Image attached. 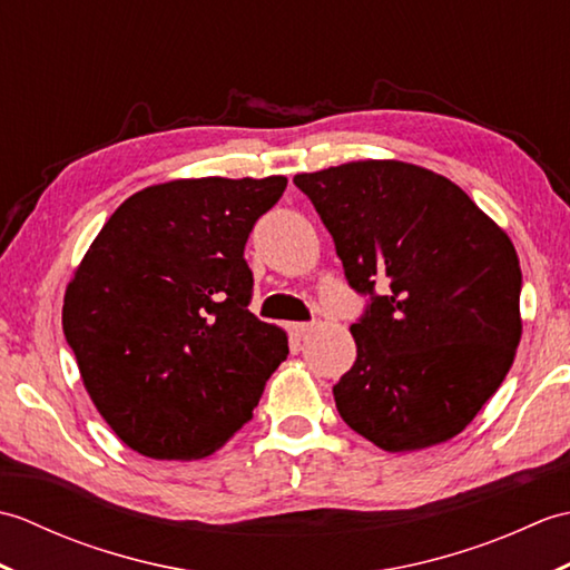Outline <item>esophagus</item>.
Segmentation results:
<instances>
[{
    "label": "esophagus",
    "mask_w": 570,
    "mask_h": 570,
    "mask_svg": "<svg viewBox=\"0 0 570 570\" xmlns=\"http://www.w3.org/2000/svg\"><path fill=\"white\" fill-rule=\"evenodd\" d=\"M292 331H294L298 337H304V335L316 331V323H313V321H311V323H294Z\"/></svg>",
    "instance_id": "obj_1"
}]
</instances>
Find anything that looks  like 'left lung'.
Instances as JSON below:
<instances>
[{"mask_svg": "<svg viewBox=\"0 0 570 570\" xmlns=\"http://www.w3.org/2000/svg\"><path fill=\"white\" fill-rule=\"evenodd\" d=\"M362 316L357 360L333 386L350 429L382 451L463 431L498 392L522 335L514 245L451 180L404 161L298 174Z\"/></svg>", "mask_w": 570, "mask_h": 570, "instance_id": "1", "label": "left lung"}]
</instances>
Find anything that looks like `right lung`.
Listing matches in <instances>:
<instances>
[{"instance_id":"add662e5","label":"right lung","mask_w":570,"mask_h":570,"mask_svg":"<svg viewBox=\"0 0 570 570\" xmlns=\"http://www.w3.org/2000/svg\"><path fill=\"white\" fill-rule=\"evenodd\" d=\"M284 176L144 188L95 237L63 298L85 390L131 451L210 455L252 419L288 355L249 311L245 245Z\"/></svg>"}]
</instances>
